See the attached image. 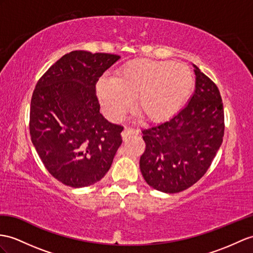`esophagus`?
Masks as SVG:
<instances>
[{
	"instance_id": "34e87169",
	"label": "esophagus",
	"mask_w": 253,
	"mask_h": 253,
	"mask_svg": "<svg viewBox=\"0 0 253 253\" xmlns=\"http://www.w3.org/2000/svg\"><path fill=\"white\" fill-rule=\"evenodd\" d=\"M139 133V130H135V128H131V127H125V130L121 133L122 138L126 139L131 135H137Z\"/></svg>"
}]
</instances>
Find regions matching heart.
Returning a JSON list of instances; mask_svg holds the SVG:
<instances>
[{"instance_id": "b5f03b06", "label": "heart", "mask_w": 253, "mask_h": 253, "mask_svg": "<svg viewBox=\"0 0 253 253\" xmlns=\"http://www.w3.org/2000/svg\"><path fill=\"white\" fill-rule=\"evenodd\" d=\"M193 74L171 61L137 59L119 67L114 78L96 84V95L109 120L119 121L132 106L147 121L163 122L174 117L192 93Z\"/></svg>"}]
</instances>
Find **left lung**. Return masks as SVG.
Here are the masks:
<instances>
[{
  "mask_svg": "<svg viewBox=\"0 0 253 253\" xmlns=\"http://www.w3.org/2000/svg\"><path fill=\"white\" fill-rule=\"evenodd\" d=\"M195 91L169 121L143 131L139 160L144 179L164 193H178L205 175L222 144L223 103L217 85L196 65Z\"/></svg>",
  "mask_w": 253,
  "mask_h": 253,
  "instance_id": "8db88e82",
  "label": "left lung"
}]
</instances>
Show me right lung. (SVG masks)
I'll list each match as a JSON object with an SVG mask.
<instances>
[{"label":"right lung","mask_w":253,"mask_h":253,"mask_svg":"<svg viewBox=\"0 0 253 253\" xmlns=\"http://www.w3.org/2000/svg\"><path fill=\"white\" fill-rule=\"evenodd\" d=\"M120 59L75 50L64 54L35 85L30 108L31 140L55 179L72 188L100 181L122 143L123 126L100 113L95 84Z\"/></svg>","instance_id":"obj_1"}]
</instances>
